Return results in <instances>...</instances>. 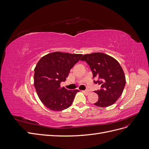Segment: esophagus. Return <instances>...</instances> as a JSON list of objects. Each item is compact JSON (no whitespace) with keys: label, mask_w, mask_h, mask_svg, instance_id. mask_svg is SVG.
Returning <instances> with one entry per match:
<instances>
[{"label":"esophagus","mask_w":149,"mask_h":149,"mask_svg":"<svg viewBox=\"0 0 149 149\" xmlns=\"http://www.w3.org/2000/svg\"><path fill=\"white\" fill-rule=\"evenodd\" d=\"M83 92L85 93V94H86V95H89L90 93V91L88 90H85V91H83Z\"/></svg>","instance_id":"34e87169"}]
</instances>
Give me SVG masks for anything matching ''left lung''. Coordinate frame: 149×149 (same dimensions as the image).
<instances>
[{
  "label": "left lung",
  "instance_id": "left-lung-1",
  "mask_svg": "<svg viewBox=\"0 0 149 149\" xmlns=\"http://www.w3.org/2000/svg\"><path fill=\"white\" fill-rule=\"evenodd\" d=\"M90 65L95 84L101 88L95 92L99 96L94 104L98 107L112 106L122 95L126 84L124 72L113 58L102 53L85 54L81 59Z\"/></svg>",
  "mask_w": 149,
  "mask_h": 149
}]
</instances>
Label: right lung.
<instances>
[{"label": "right lung", "mask_w": 149, "mask_h": 149, "mask_svg": "<svg viewBox=\"0 0 149 149\" xmlns=\"http://www.w3.org/2000/svg\"><path fill=\"white\" fill-rule=\"evenodd\" d=\"M82 54L59 52L43 56L34 69V86L44 106L54 111L68 109L72 104L78 90L61 88L70 69L80 59Z\"/></svg>", "instance_id": "right-lung-1"}]
</instances>
